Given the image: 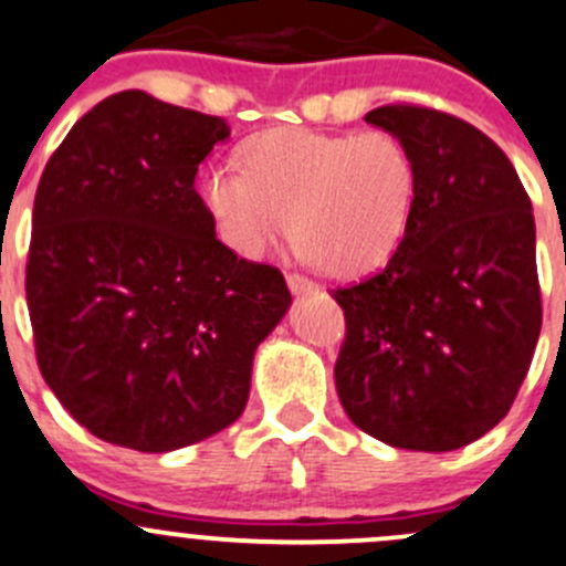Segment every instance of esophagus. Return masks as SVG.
Returning <instances> with one entry per match:
<instances>
[{
	"instance_id": "esophagus-1",
	"label": "esophagus",
	"mask_w": 566,
	"mask_h": 566,
	"mask_svg": "<svg viewBox=\"0 0 566 566\" xmlns=\"http://www.w3.org/2000/svg\"><path fill=\"white\" fill-rule=\"evenodd\" d=\"M285 281H289V289L294 291V294H307V291L318 289V283H313L311 277L300 275V272H289V275H285Z\"/></svg>"
}]
</instances>
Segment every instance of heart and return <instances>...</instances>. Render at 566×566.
Returning a JSON list of instances; mask_svg holds the SVG:
<instances>
[{
  "label": "heart",
  "mask_w": 566,
  "mask_h": 566,
  "mask_svg": "<svg viewBox=\"0 0 566 566\" xmlns=\"http://www.w3.org/2000/svg\"><path fill=\"white\" fill-rule=\"evenodd\" d=\"M242 164L203 176L217 237L244 259L264 255L289 231L305 259L338 277L382 264L399 244L416 200V159L385 128H272L250 139Z\"/></svg>",
  "instance_id": "heart-1"
}]
</instances>
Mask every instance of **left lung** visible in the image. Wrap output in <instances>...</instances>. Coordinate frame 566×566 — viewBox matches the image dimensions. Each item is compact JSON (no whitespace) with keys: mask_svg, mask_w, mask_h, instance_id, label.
<instances>
[{"mask_svg":"<svg viewBox=\"0 0 566 566\" xmlns=\"http://www.w3.org/2000/svg\"><path fill=\"white\" fill-rule=\"evenodd\" d=\"M368 123L416 159L405 239L377 275L335 289V388L357 429L454 451L512 410L542 329L531 200L509 156L462 117L385 104Z\"/></svg>","mask_w":566,"mask_h":566,"instance_id":"obj_1","label":"left lung"}]
</instances>
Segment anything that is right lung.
Here are the masks:
<instances>
[{
    "label": "right lung",
    "instance_id": "add662e5",
    "mask_svg": "<svg viewBox=\"0 0 566 566\" xmlns=\"http://www.w3.org/2000/svg\"><path fill=\"white\" fill-rule=\"evenodd\" d=\"M222 117L123 91L49 159L32 209L35 357L87 432L161 454L242 416L255 346L281 322L283 272L217 239L198 165Z\"/></svg>",
    "mask_w": 566,
    "mask_h": 566
}]
</instances>
